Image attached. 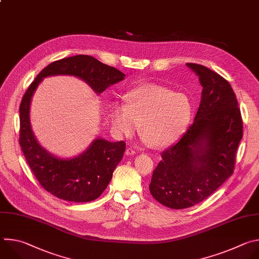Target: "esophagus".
Wrapping results in <instances>:
<instances>
[{
  "mask_svg": "<svg viewBox=\"0 0 259 259\" xmlns=\"http://www.w3.org/2000/svg\"><path fill=\"white\" fill-rule=\"evenodd\" d=\"M135 154H136V152H135V150L133 149V147H128V149L126 150V155L127 156H133Z\"/></svg>",
  "mask_w": 259,
  "mask_h": 259,
  "instance_id": "obj_1",
  "label": "esophagus"
}]
</instances>
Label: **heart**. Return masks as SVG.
<instances>
[{
	"label": "heart",
	"mask_w": 259,
	"mask_h": 259,
	"mask_svg": "<svg viewBox=\"0 0 259 259\" xmlns=\"http://www.w3.org/2000/svg\"><path fill=\"white\" fill-rule=\"evenodd\" d=\"M127 103L116 102L110 107V120L120 136H131L140 123L143 140L156 147L176 141L186 130L192 115L189 97L170 89L147 84L130 90Z\"/></svg>",
	"instance_id": "obj_1"
}]
</instances>
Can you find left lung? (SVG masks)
<instances>
[{"label":"left lung","mask_w":259,"mask_h":259,"mask_svg":"<svg viewBox=\"0 0 259 259\" xmlns=\"http://www.w3.org/2000/svg\"><path fill=\"white\" fill-rule=\"evenodd\" d=\"M203 87L194 123L165 150L150 192L172 209L192 207L212 195L234 172L243 122L230 83L210 68L187 63Z\"/></svg>","instance_id":"8db88e82"}]
</instances>
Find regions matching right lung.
I'll return each mask as SVG.
<instances>
[{
    "instance_id": "right-lung-1",
    "label": "right lung",
    "mask_w": 259,
    "mask_h": 259,
    "mask_svg": "<svg viewBox=\"0 0 259 259\" xmlns=\"http://www.w3.org/2000/svg\"><path fill=\"white\" fill-rule=\"evenodd\" d=\"M51 76L77 77L99 95L110 85L123 81L126 75L89 55L63 58L50 63L35 77L20 103L19 144L35 178L47 192L61 200L90 202L97 199L108 186L114 170L123 159L126 143L98 137L82 154L73 158H59L44 149L32 132L29 109L39 84Z\"/></svg>"
}]
</instances>
